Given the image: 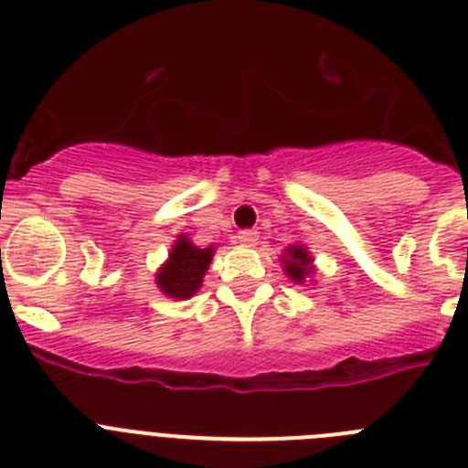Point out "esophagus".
I'll use <instances>...</instances> for the list:
<instances>
[{
	"mask_svg": "<svg viewBox=\"0 0 468 468\" xmlns=\"http://www.w3.org/2000/svg\"><path fill=\"white\" fill-rule=\"evenodd\" d=\"M258 231L255 229H243V231H239V243H241V246H248V248H253L255 243H258Z\"/></svg>",
	"mask_w": 468,
	"mask_h": 468,
	"instance_id": "esophagus-1",
	"label": "esophagus"
}]
</instances>
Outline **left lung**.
<instances>
[{
	"label": "left lung",
	"mask_w": 468,
	"mask_h": 468,
	"mask_svg": "<svg viewBox=\"0 0 468 468\" xmlns=\"http://www.w3.org/2000/svg\"><path fill=\"white\" fill-rule=\"evenodd\" d=\"M281 264H283L285 276L292 283H307V281H314V274H316L314 258L304 243H291L285 248L283 255H281Z\"/></svg>",
	"instance_id": "obj_1"
}]
</instances>
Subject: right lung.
I'll return each mask as SVG.
<instances>
[{"mask_svg":"<svg viewBox=\"0 0 468 468\" xmlns=\"http://www.w3.org/2000/svg\"><path fill=\"white\" fill-rule=\"evenodd\" d=\"M215 246H194L187 234H177L168 260L156 270V288L173 300H189L204 283Z\"/></svg>","mask_w":468,"mask_h":468,"instance_id":"add662e5","label":"right lung"}]
</instances>
